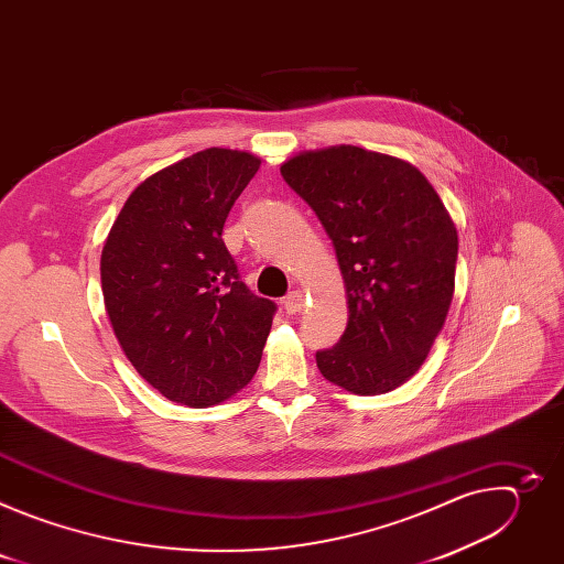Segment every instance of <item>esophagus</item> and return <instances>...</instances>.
Returning a JSON list of instances; mask_svg holds the SVG:
<instances>
[{
	"label": "esophagus",
	"instance_id": "34e87169",
	"mask_svg": "<svg viewBox=\"0 0 564 564\" xmlns=\"http://www.w3.org/2000/svg\"><path fill=\"white\" fill-rule=\"evenodd\" d=\"M283 307H285L288 314H296V312L303 307V294H301V290L288 292V296L283 299Z\"/></svg>",
	"mask_w": 564,
	"mask_h": 564
}]
</instances>
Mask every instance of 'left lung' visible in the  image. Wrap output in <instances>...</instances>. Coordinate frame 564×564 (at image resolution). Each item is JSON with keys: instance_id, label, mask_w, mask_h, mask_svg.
<instances>
[{"instance_id": "left-lung-1", "label": "left lung", "mask_w": 564, "mask_h": 564, "mask_svg": "<svg viewBox=\"0 0 564 564\" xmlns=\"http://www.w3.org/2000/svg\"><path fill=\"white\" fill-rule=\"evenodd\" d=\"M281 176L324 225L346 283L348 326L316 352L321 375L357 394L394 390L453 301L457 229L444 203L404 160L350 144L299 153Z\"/></svg>"}]
</instances>
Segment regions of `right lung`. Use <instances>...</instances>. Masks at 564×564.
<instances>
[{
    "mask_svg": "<svg viewBox=\"0 0 564 564\" xmlns=\"http://www.w3.org/2000/svg\"><path fill=\"white\" fill-rule=\"evenodd\" d=\"M261 167L246 151L205 149L140 183L102 250L113 333L167 399L207 409L250 383L276 303L257 296L223 243L225 218Z\"/></svg>",
    "mask_w": 564,
    "mask_h": 564,
    "instance_id": "obj_1",
    "label": "right lung"
}]
</instances>
